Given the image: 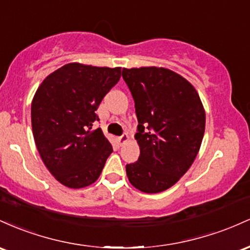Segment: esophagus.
<instances>
[{
	"instance_id": "esophagus-1",
	"label": "esophagus",
	"mask_w": 250,
	"mask_h": 250,
	"mask_svg": "<svg viewBox=\"0 0 250 250\" xmlns=\"http://www.w3.org/2000/svg\"><path fill=\"white\" fill-rule=\"evenodd\" d=\"M127 140H128V136H127V133H123L122 136L118 137V142H119V144H120V145L125 144V143L127 142Z\"/></svg>"
}]
</instances>
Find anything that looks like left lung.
I'll list each match as a JSON object with an SVG mask.
<instances>
[{"mask_svg": "<svg viewBox=\"0 0 250 250\" xmlns=\"http://www.w3.org/2000/svg\"><path fill=\"white\" fill-rule=\"evenodd\" d=\"M122 75L134 100L140 148L126 175L140 191H164L189 170L201 147L206 112L200 95L183 77L162 67L123 68Z\"/></svg>", "mask_w": 250, "mask_h": 250, "instance_id": "obj_1", "label": "left lung"}]
</instances>
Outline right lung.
I'll return each mask as SVG.
<instances>
[{"label": "right lung", "instance_id": "right-lung-1", "mask_svg": "<svg viewBox=\"0 0 250 250\" xmlns=\"http://www.w3.org/2000/svg\"><path fill=\"white\" fill-rule=\"evenodd\" d=\"M122 68L67 63L46 78L32 103L35 144L47 169L63 186L94 183L112 153L95 111L120 79Z\"/></svg>", "mask_w": 250, "mask_h": 250}]
</instances>
